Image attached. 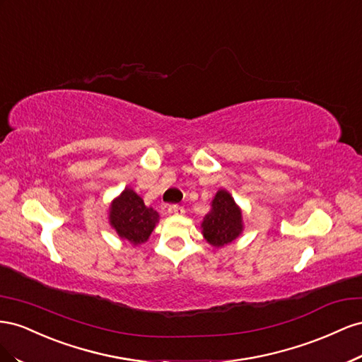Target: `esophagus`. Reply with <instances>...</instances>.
<instances>
[{"mask_svg":"<svg viewBox=\"0 0 362 362\" xmlns=\"http://www.w3.org/2000/svg\"><path fill=\"white\" fill-rule=\"evenodd\" d=\"M168 211H170V214H174V215H183L185 214V209L182 208V206H177V204L171 206Z\"/></svg>","mask_w":362,"mask_h":362,"instance_id":"34e87169","label":"esophagus"}]
</instances>
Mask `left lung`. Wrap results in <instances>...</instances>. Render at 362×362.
I'll return each instance as SVG.
<instances>
[{
	"label": "left lung",
	"instance_id": "obj_1",
	"mask_svg": "<svg viewBox=\"0 0 362 362\" xmlns=\"http://www.w3.org/2000/svg\"><path fill=\"white\" fill-rule=\"evenodd\" d=\"M204 240L214 247H224L243 233V214L232 195L220 189L212 200L211 212L202 223Z\"/></svg>",
	"mask_w": 362,
	"mask_h": 362
}]
</instances>
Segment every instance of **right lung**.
Segmentation results:
<instances>
[{"mask_svg": "<svg viewBox=\"0 0 362 362\" xmlns=\"http://www.w3.org/2000/svg\"><path fill=\"white\" fill-rule=\"evenodd\" d=\"M109 221L119 238L139 245L148 240L159 221V214L153 208H147L135 191L126 188L112 202Z\"/></svg>", "mask_w": 362, "mask_h": 362, "instance_id": "obj_1", "label": "right lung"}]
</instances>
